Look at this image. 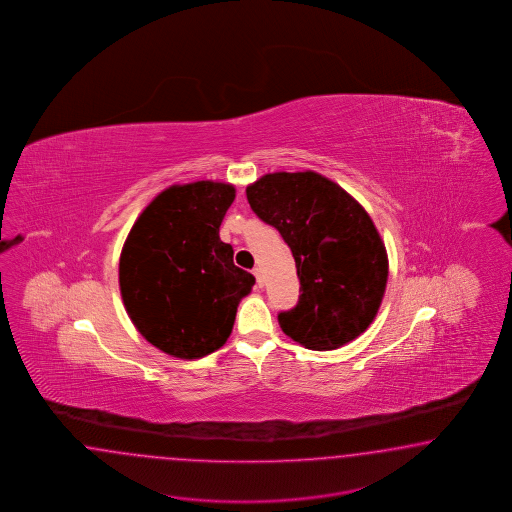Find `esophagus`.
<instances>
[{
    "label": "esophagus",
    "mask_w": 512,
    "mask_h": 512,
    "mask_svg": "<svg viewBox=\"0 0 512 512\" xmlns=\"http://www.w3.org/2000/svg\"><path fill=\"white\" fill-rule=\"evenodd\" d=\"M253 276L257 278V285H259V287H263L264 279L263 272H261V268H253Z\"/></svg>",
    "instance_id": "obj_1"
}]
</instances>
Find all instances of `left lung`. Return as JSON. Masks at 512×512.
<instances>
[{
	"label": "left lung",
	"mask_w": 512,
	"mask_h": 512,
	"mask_svg": "<svg viewBox=\"0 0 512 512\" xmlns=\"http://www.w3.org/2000/svg\"><path fill=\"white\" fill-rule=\"evenodd\" d=\"M249 206L278 229L295 257L300 298L281 330L332 351L372 325L387 289V248L372 217L343 187L313 171L270 172L246 189Z\"/></svg>",
	"instance_id": "left-lung-1"
}]
</instances>
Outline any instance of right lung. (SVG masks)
<instances>
[{"instance_id": "obj_1", "label": "right lung", "mask_w": 512, "mask_h": 512, "mask_svg": "<svg viewBox=\"0 0 512 512\" xmlns=\"http://www.w3.org/2000/svg\"><path fill=\"white\" fill-rule=\"evenodd\" d=\"M233 184H174L150 202L125 238L120 293L135 328L159 351L202 358L233 332L238 304L255 278L233 263L219 225Z\"/></svg>"}]
</instances>
